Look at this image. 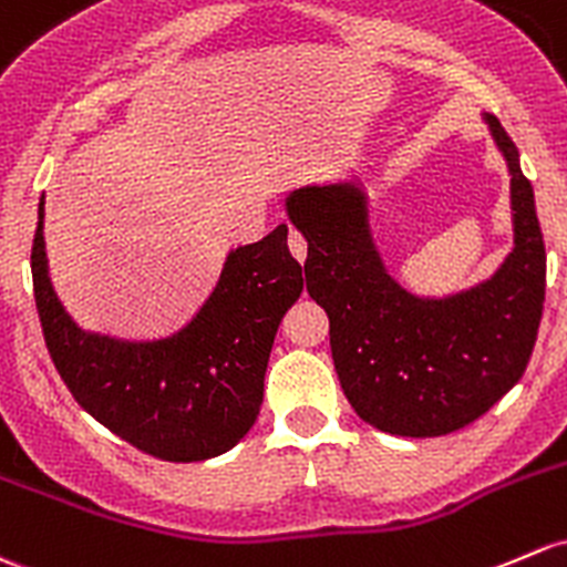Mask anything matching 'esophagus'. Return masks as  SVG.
Listing matches in <instances>:
<instances>
[{"mask_svg":"<svg viewBox=\"0 0 567 567\" xmlns=\"http://www.w3.org/2000/svg\"><path fill=\"white\" fill-rule=\"evenodd\" d=\"M288 247H290V252H293V258L299 260V264L307 260V238H303L301 230H296V228L288 230Z\"/></svg>","mask_w":567,"mask_h":567,"instance_id":"obj_1","label":"esophagus"}]
</instances>
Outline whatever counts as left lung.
<instances>
[{"label": "left lung", "instance_id": "obj_1", "mask_svg": "<svg viewBox=\"0 0 567 567\" xmlns=\"http://www.w3.org/2000/svg\"><path fill=\"white\" fill-rule=\"evenodd\" d=\"M511 174L514 249L458 293L424 299L385 271L361 184L301 187L285 198L307 238V290L329 315L331 355L359 419L402 437L473 424L527 369L546 296V249L533 184L503 124L484 113Z\"/></svg>", "mask_w": 567, "mask_h": 567}]
</instances>
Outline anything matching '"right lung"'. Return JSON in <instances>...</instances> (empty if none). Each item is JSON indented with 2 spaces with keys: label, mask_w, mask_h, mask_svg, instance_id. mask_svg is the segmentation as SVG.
Listing matches in <instances>:
<instances>
[{
  "label": "right lung",
  "mask_w": 567,
  "mask_h": 567,
  "mask_svg": "<svg viewBox=\"0 0 567 567\" xmlns=\"http://www.w3.org/2000/svg\"><path fill=\"white\" fill-rule=\"evenodd\" d=\"M45 200L32 244L34 303L48 353L75 402L148 456L204 462L249 432L282 315L301 296L288 225L230 249L217 288L184 329L152 342L83 331L48 277Z\"/></svg>",
  "instance_id": "add662e5"
}]
</instances>
